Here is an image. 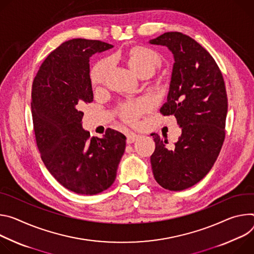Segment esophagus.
Wrapping results in <instances>:
<instances>
[{
	"label": "esophagus",
	"instance_id": "1",
	"mask_svg": "<svg viewBox=\"0 0 254 254\" xmlns=\"http://www.w3.org/2000/svg\"><path fill=\"white\" fill-rule=\"evenodd\" d=\"M138 137H139V134H136V133H134V132L128 133V135H127V143H128V144L133 143L134 141H136Z\"/></svg>",
	"mask_w": 254,
	"mask_h": 254
}]
</instances>
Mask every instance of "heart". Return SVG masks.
<instances>
[{
	"instance_id": "b5f03b06",
	"label": "heart",
	"mask_w": 254,
	"mask_h": 254,
	"mask_svg": "<svg viewBox=\"0 0 254 254\" xmlns=\"http://www.w3.org/2000/svg\"><path fill=\"white\" fill-rule=\"evenodd\" d=\"M123 58L129 67L139 76L144 73H153V71L161 64L160 55L145 46L138 45L131 47L124 54ZM110 67L111 63L108 60L100 61L93 66L90 76L92 86L95 89H100L103 86ZM150 109L151 103L148 99L139 98L122 103L118 108V114L124 121L133 124Z\"/></svg>"
}]
</instances>
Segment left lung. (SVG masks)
Segmentation results:
<instances>
[{
	"instance_id": "1",
	"label": "left lung",
	"mask_w": 254,
	"mask_h": 254,
	"mask_svg": "<svg viewBox=\"0 0 254 254\" xmlns=\"http://www.w3.org/2000/svg\"><path fill=\"white\" fill-rule=\"evenodd\" d=\"M166 46L175 64L164 116L174 115L182 135L174 149L152 133L155 150L150 156L155 181L170 190H183L199 183L214 165L225 138L228 100L221 70L211 54L181 32H166L149 41Z\"/></svg>"
}]
</instances>
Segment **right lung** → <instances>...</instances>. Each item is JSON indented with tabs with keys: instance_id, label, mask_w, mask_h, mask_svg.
Listing matches in <instances>:
<instances>
[{
	"instance_id": "obj_1",
	"label": "right lung",
	"mask_w": 254,
	"mask_h": 254,
	"mask_svg": "<svg viewBox=\"0 0 254 254\" xmlns=\"http://www.w3.org/2000/svg\"><path fill=\"white\" fill-rule=\"evenodd\" d=\"M112 47L99 40L65 41L47 56L32 84V120L41 158L56 181L80 194L112 186L126 147L125 135L116 130L108 128L98 138L81 126L80 108L94 100L90 58Z\"/></svg>"
}]
</instances>
